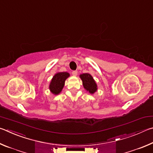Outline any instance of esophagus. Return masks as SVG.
Wrapping results in <instances>:
<instances>
[{
    "label": "esophagus",
    "mask_w": 153,
    "mask_h": 153,
    "mask_svg": "<svg viewBox=\"0 0 153 153\" xmlns=\"http://www.w3.org/2000/svg\"><path fill=\"white\" fill-rule=\"evenodd\" d=\"M72 75H73V76H76L77 74H78V72H77L76 71H74L72 72Z\"/></svg>",
    "instance_id": "1"
}]
</instances>
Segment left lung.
Instances as JSON below:
<instances>
[{
    "label": "left lung",
    "instance_id": "8db88e82",
    "mask_svg": "<svg viewBox=\"0 0 153 153\" xmlns=\"http://www.w3.org/2000/svg\"><path fill=\"white\" fill-rule=\"evenodd\" d=\"M80 78L82 81V85L85 89L91 94H93L97 90V85L93 76L89 73H84L80 75Z\"/></svg>",
    "mask_w": 153,
    "mask_h": 153
}]
</instances>
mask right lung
<instances>
[{"label":"right lung","mask_w":153,"mask_h":153,"mask_svg":"<svg viewBox=\"0 0 153 153\" xmlns=\"http://www.w3.org/2000/svg\"><path fill=\"white\" fill-rule=\"evenodd\" d=\"M70 76V74L66 72H58L53 76L50 82L49 89L53 95H58L64 86L66 79Z\"/></svg>","instance_id":"add662e5"}]
</instances>
